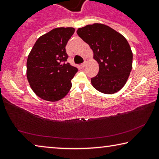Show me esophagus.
<instances>
[{"instance_id":"34e87169","label":"esophagus","mask_w":159,"mask_h":159,"mask_svg":"<svg viewBox=\"0 0 159 159\" xmlns=\"http://www.w3.org/2000/svg\"><path fill=\"white\" fill-rule=\"evenodd\" d=\"M85 64H86V60H85V61L83 63H82V64H80V66L81 67H84L85 66Z\"/></svg>"}]
</instances>
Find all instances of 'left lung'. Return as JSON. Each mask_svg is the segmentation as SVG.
Wrapping results in <instances>:
<instances>
[{
    "instance_id": "obj_1",
    "label": "left lung",
    "mask_w": 159,
    "mask_h": 159,
    "mask_svg": "<svg viewBox=\"0 0 159 159\" xmlns=\"http://www.w3.org/2000/svg\"><path fill=\"white\" fill-rule=\"evenodd\" d=\"M77 34L93 50L99 72L91 79L99 92L113 94L124 86L133 65V52L127 40L109 26L93 24L79 28Z\"/></svg>"
}]
</instances>
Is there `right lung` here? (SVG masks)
<instances>
[{
    "mask_svg": "<svg viewBox=\"0 0 159 159\" xmlns=\"http://www.w3.org/2000/svg\"><path fill=\"white\" fill-rule=\"evenodd\" d=\"M75 29L56 28L35 43L26 62V76L31 89L45 100L56 102L71 89V79L78 71L66 62V45Z\"/></svg>",
    "mask_w": 159,
    "mask_h": 159,
    "instance_id": "obj_1",
    "label": "right lung"
}]
</instances>
